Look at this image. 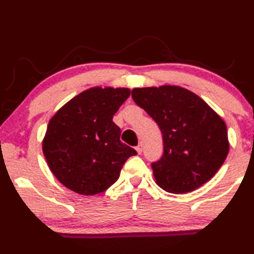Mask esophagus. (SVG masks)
<instances>
[{
    "label": "esophagus",
    "instance_id": "34e87169",
    "mask_svg": "<svg viewBox=\"0 0 254 254\" xmlns=\"http://www.w3.org/2000/svg\"><path fill=\"white\" fill-rule=\"evenodd\" d=\"M135 150H136V152L139 153V154H140L141 152H142V143L140 142V143H139V145H137V147L135 148Z\"/></svg>",
    "mask_w": 254,
    "mask_h": 254
}]
</instances>
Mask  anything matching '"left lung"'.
<instances>
[{
	"label": "left lung",
	"instance_id": "8db88e82",
	"mask_svg": "<svg viewBox=\"0 0 254 254\" xmlns=\"http://www.w3.org/2000/svg\"><path fill=\"white\" fill-rule=\"evenodd\" d=\"M132 98L162 133L163 154L151 167L159 187L195 190L221 168L230 149L226 124L204 100L174 85L133 88Z\"/></svg>",
	"mask_w": 254,
	"mask_h": 254
}]
</instances>
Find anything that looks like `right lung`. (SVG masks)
<instances>
[{
    "mask_svg": "<svg viewBox=\"0 0 254 254\" xmlns=\"http://www.w3.org/2000/svg\"><path fill=\"white\" fill-rule=\"evenodd\" d=\"M128 88L92 87L72 97L56 112L47 127L42 151L49 169L64 186L77 194L93 196L105 191L134 149L120 140L113 122Z\"/></svg>",
    "mask_w": 254,
    "mask_h": 254,
    "instance_id": "1",
    "label": "right lung"
}]
</instances>
